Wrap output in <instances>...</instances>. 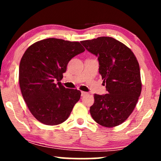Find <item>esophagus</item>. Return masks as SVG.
Here are the masks:
<instances>
[{"label":"esophagus","mask_w":161,"mask_h":161,"mask_svg":"<svg viewBox=\"0 0 161 161\" xmlns=\"http://www.w3.org/2000/svg\"><path fill=\"white\" fill-rule=\"evenodd\" d=\"M87 93H86V92H81V96H85L86 95V94Z\"/></svg>","instance_id":"esophagus-1"}]
</instances>
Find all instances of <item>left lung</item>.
I'll list each match as a JSON object with an SVG mask.
<instances>
[{
  "label": "left lung",
  "mask_w": 161,
  "mask_h": 161,
  "mask_svg": "<svg viewBox=\"0 0 161 161\" xmlns=\"http://www.w3.org/2000/svg\"><path fill=\"white\" fill-rule=\"evenodd\" d=\"M88 51L97 56L99 72L108 94H94L90 114L99 125L118 126L135 108L142 92L139 64L132 50L108 36L81 41Z\"/></svg>",
  "instance_id": "1"
}]
</instances>
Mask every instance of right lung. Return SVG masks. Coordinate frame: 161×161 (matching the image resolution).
<instances>
[{"mask_svg":"<svg viewBox=\"0 0 161 161\" xmlns=\"http://www.w3.org/2000/svg\"><path fill=\"white\" fill-rule=\"evenodd\" d=\"M78 42L49 38L28 47L19 67L22 95L39 122L57 125L69 117L80 100L78 89H66L60 81L71 59L84 52Z\"/></svg>","mask_w":161,"mask_h":161,"instance_id":"right-lung-1","label":"right lung"}]
</instances>
